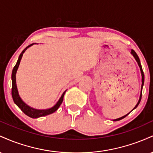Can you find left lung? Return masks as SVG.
Masks as SVG:
<instances>
[{"label": "left lung", "instance_id": "obj_1", "mask_svg": "<svg viewBox=\"0 0 153 153\" xmlns=\"http://www.w3.org/2000/svg\"><path fill=\"white\" fill-rule=\"evenodd\" d=\"M131 54H133V56H134V57L135 59H136V60H137V62L138 65H139V66H140V71H141V73H142V91H141V94H140V100H139V101H138L137 104L136 106H135L134 108H133V109H134V108H136L137 107V106H138V105H139V103H140V101H141V99H142V94H143V93H142V91H143V85H144V80H145V75H144V73H143V68H142L141 63H140V58H139L138 55H137V54L136 52H135L133 50H131ZM131 111H132V110H131ZM131 111H130V112H131ZM130 112H129V113H130ZM127 114V115L124 116V117H121V118H119V119H115L114 121H119V120H121V119H124V117H127V116L128 114Z\"/></svg>", "mask_w": 153, "mask_h": 153}]
</instances>
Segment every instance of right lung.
Listing matches in <instances>:
<instances>
[{"mask_svg":"<svg viewBox=\"0 0 153 153\" xmlns=\"http://www.w3.org/2000/svg\"><path fill=\"white\" fill-rule=\"evenodd\" d=\"M33 44H31L29 45V46H27L24 49V50L22 51V52L21 53L20 55H19V57L18 59V61H17L16 64L13 68V71H12V75H11V78H12V88H11V94H12V98H13V101L17 106H19V108H20L21 110L26 115H27L28 117H31V118H38V117H44V116H47L50 114L54 113V111H56L58 108L62 104V101H63V97H64V95L65 93H63V94L61 96V98L59 99V100L58 101V102L57 103V104L55 106L52 107V108H49V109H46V110H37V109H34V108H31L29 106L26 104L24 101L21 99L20 96H19L18 94V91H17V88H16V73L17 69H18L19 64H20V61L22 59V57L23 56V54L24 52H25L26 49L28 47H29L30 46H31Z\"/></svg>","mask_w":153,"mask_h":153,"instance_id":"add662e5","label":"right lung"}]
</instances>
